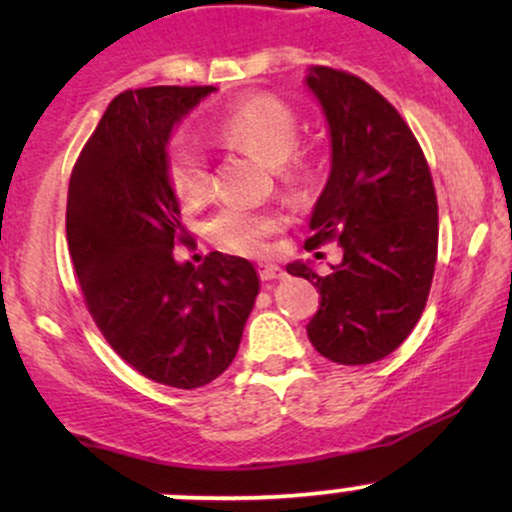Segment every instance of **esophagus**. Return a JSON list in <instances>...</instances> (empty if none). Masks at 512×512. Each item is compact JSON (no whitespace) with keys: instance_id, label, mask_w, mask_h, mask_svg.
I'll return each instance as SVG.
<instances>
[{"instance_id":"obj_1","label":"esophagus","mask_w":512,"mask_h":512,"mask_svg":"<svg viewBox=\"0 0 512 512\" xmlns=\"http://www.w3.org/2000/svg\"><path fill=\"white\" fill-rule=\"evenodd\" d=\"M257 274H260L262 281H274V279H284V269L279 264H257Z\"/></svg>"}]
</instances>
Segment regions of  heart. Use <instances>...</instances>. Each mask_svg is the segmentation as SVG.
<instances>
[{"label": "heart", "instance_id": "obj_1", "mask_svg": "<svg viewBox=\"0 0 512 512\" xmlns=\"http://www.w3.org/2000/svg\"><path fill=\"white\" fill-rule=\"evenodd\" d=\"M296 110L272 93H255L243 98L221 115L216 134L226 146L245 149L272 163L276 180L289 190H298L313 175V156L298 144ZM168 185L182 202H202L211 192V166L204 146L187 129H175L168 137L166 151ZM279 228V216L272 211L226 204L207 221L211 243L243 255H262L267 240Z\"/></svg>", "mask_w": 512, "mask_h": 512}]
</instances>
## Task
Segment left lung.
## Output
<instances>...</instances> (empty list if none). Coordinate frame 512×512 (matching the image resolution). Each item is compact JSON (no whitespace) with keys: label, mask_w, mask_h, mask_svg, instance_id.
Here are the masks:
<instances>
[{"label":"left lung","mask_w":512,"mask_h":512,"mask_svg":"<svg viewBox=\"0 0 512 512\" xmlns=\"http://www.w3.org/2000/svg\"><path fill=\"white\" fill-rule=\"evenodd\" d=\"M308 86L330 122L332 170L305 250L337 240L344 257L330 274L301 262L286 272L320 291L310 344L363 366L392 354L424 313L438 260L436 187L414 132L361 76L313 67Z\"/></svg>","instance_id":"1"}]
</instances>
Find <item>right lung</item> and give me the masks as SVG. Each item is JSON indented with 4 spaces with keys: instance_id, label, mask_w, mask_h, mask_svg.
<instances>
[{
    "instance_id": "right-lung-1",
    "label": "right lung",
    "mask_w": 512,
    "mask_h": 512,
    "mask_svg": "<svg viewBox=\"0 0 512 512\" xmlns=\"http://www.w3.org/2000/svg\"><path fill=\"white\" fill-rule=\"evenodd\" d=\"M214 86H149L113 98L76 158L67 243L88 313L122 361L154 383L195 390L236 358L260 291L243 257L199 267L173 250L192 238L166 178L173 127Z\"/></svg>"
}]
</instances>
